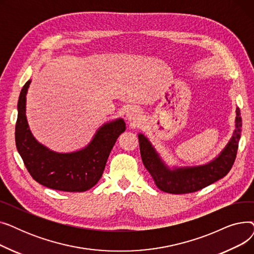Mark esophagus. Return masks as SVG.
Wrapping results in <instances>:
<instances>
[{
    "instance_id": "1",
    "label": "esophagus",
    "mask_w": 254,
    "mask_h": 254,
    "mask_svg": "<svg viewBox=\"0 0 254 254\" xmlns=\"http://www.w3.org/2000/svg\"><path fill=\"white\" fill-rule=\"evenodd\" d=\"M127 117L128 118V120H137L139 118V112L137 109L135 108H129L127 111Z\"/></svg>"
}]
</instances>
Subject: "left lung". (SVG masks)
<instances>
[{"label": "left lung", "instance_id": "8db88e82", "mask_svg": "<svg viewBox=\"0 0 254 254\" xmlns=\"http://www.w3.org/2000/svg\"><path fill=\"white\" fill-rule=\"evenodd\" d=\"M241 127L242 118L238 108L234 135L215 159L203 166L174 168L172 170L162 161L148 139L140 134L139 145L142 162L161 190L174 194L197 191L223 178L231 171L237 156Z\"/></svg>", "mask_w": 254, "mask_h": 254}]
</instances>
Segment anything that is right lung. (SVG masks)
Segmentation results:
<instances>
[{
  "mask_svg": "<svg viewBox=\"0 0 254 254\" xmlns=\"http://www.w3.org/2000/svg\"><path fill=\"white\" fill-rule=\"evenodd\" d=\"M31 80L19 95L15 126L16 148L26 170L40 184L48 189L82 192L90 190L101 179L107 159L119 135L126 130L124 119L104 125L85 148L70 153L55 152L40 144L32 135L25 116L26 92Z\"/></svg>",
  "mask_w": 254,
  "mask_h": 254,
  "instance_id": "1",
  "label": "right lung"
}]
</instances>
